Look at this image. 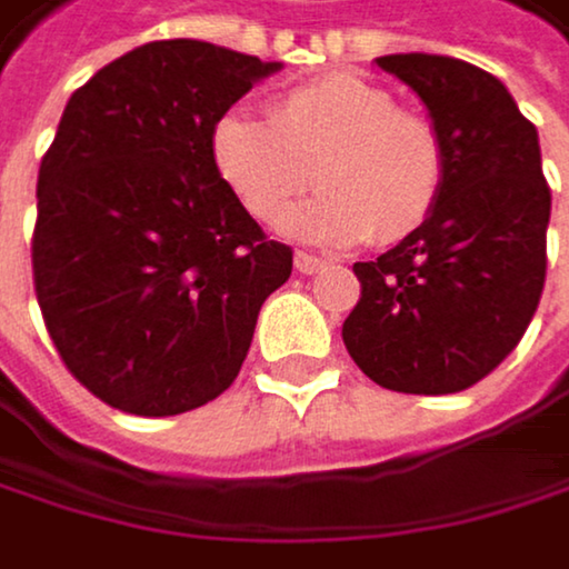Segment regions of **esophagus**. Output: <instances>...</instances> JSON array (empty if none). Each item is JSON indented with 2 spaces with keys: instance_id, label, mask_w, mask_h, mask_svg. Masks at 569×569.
<instances>
[{
  "instance_id": "esophagus-1",
  "label": "esophagus",
  "mask_w": 569,
  "mask_h": 569,
  "mask_svg": "<svg viewBox=\"0 0 569 569\" xmlns=\"http://www.w3.org/2000/svg\"><path fill=\"white\" fill-rule=\"evenodd\" d=\"M293 266H297V272L310 276V272H320V269L327 266V259H320V256H313V252H297V256H293Z\"/></svg>"
}]
</instances>
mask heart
Here are the masks:
<instances>
[{
	"label": "heart",
	"mask_w": 569,
	"mask_h": 569,
	"mask_svg": "<svg viewBox=\"0 0 569 569\" xmlns=\"http://www.w3.org/2000/svg\"><path fill=\"white\" fill-rule=\"evenodd\" d=\"M212 171L262 226L282 222L307 191L323 188L287 229L330 246L368 239L395 246L435 212L445 184V144L428 117L357 73H327L282 90L266 124L222 113L209 134Z\"/></svg>",
	"instance_id": "1"
}]
</instances>
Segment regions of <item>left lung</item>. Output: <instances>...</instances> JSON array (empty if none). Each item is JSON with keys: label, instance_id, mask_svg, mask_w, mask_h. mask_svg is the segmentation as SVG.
Returning <instances> with one entry per match:
<instances>
[{"label": "left lung", "instance_id": "obj_1", "mask_svg": "<svg viewBox=\"0 0 569 569\" xmlns=\"http://www.w3.org/2000/svg\"><path fill=\"white\" fill-rule=\"evenodd\" d=\"M431 113L445 184L431 219L378 262H353L343 343L375 385L456 395L506 360L547 279L550 184L537 128L486 70L431 53L378 57Z\"/></svg>", "mask_w": 569, "mask_h": 569}]
</instances>
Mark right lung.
Here are the masks:
<instances>
[{"label": "right lung", "instance_id": "add662e5", "mask_svg": "<svg viewBox=\"0 0 569 569\" xmlns=\"http://www.w3.org/2000/svg\"><path fill=\"white\" fill-rule=\"evenodd\" d=\"M276 70L158 39L67 100L36 181L32 282L67 371L117 411L216 401L293 272V249L266 239L209 158L216 120Z\"/></svg>", "mask_w": 569, "mask_h": 569}]
</instances>
